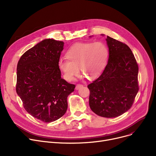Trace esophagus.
I'll list each match as a JSON object with an SVG mask.
<instances>
[{
	"instance_id": "1",
	"label": "esophagus",
	"mask_w": 156,
	"mask_h": 156,
	"mask_svg": "<svg viewBox=\"0 0 156 156\" xmlns=\"http://www.w3.org/2000/svg\"><path fill=\"white\" fill-rule=\"evenodd\" d=\"M83 87V85L82 84H77L76 85V90H78L79 89H80L81 87Z\"/></svg>"
}]
</instances>
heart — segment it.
I'll return each instance as SVG.
<instances>
[{
  "label": "heart",
  "instance_id": "1",
  "mask_svg": "<svg viewBox=\"0 0 156 156\" xmlns=\"http://www.w3.org/2000/svg\"><path fill=\"white\" fill-rule=\"evenodd\" d=\"M108 56L109 50L102 42L77 43L66 51L67 60H58V68L69 82L79 75L78 67L87 78H95L105 69Z\"/></svg>",
  "mask_w": 156,
  "mask_h": 156
}]
</instances>
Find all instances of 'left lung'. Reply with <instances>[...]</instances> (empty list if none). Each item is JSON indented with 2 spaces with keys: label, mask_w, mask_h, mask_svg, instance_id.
Segmentation results:
<instances>
[{
  "label": "left lung",
  "mask_w": 156,
  "mask_h": 156,
  "mask_svg": "<svg viewBox=\"0 0 156 156\" xmlns=\"http://www.w3.org/2000/svg\"><path fill=\"white\" fill-rule=\"evenodd\" d=\"M108 62L102 74L87 87L89 106L98 115L114 118L130 109L139 90L138 66L127 44L107 36Z\"/></svg>",
  "instance_id": "1"
}]
</instances>
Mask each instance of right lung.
<instances>
[{
    "label": "right lung",
    "instance_id": "add662e5",
    "mask_svg": "<svg viewBox=\"0 0 156 156\" xmlns=\"http://www.w3.org/2000/svg\"><path fill=\"white\" fill-rule=\"evenodd\" d=\"M63 47V41L43 40L25 51L17 64L16 90L25 110L46 123L66 113L67 96L75 88L61 78L58 68Z\"/></svg>",
    "mask_w": 156,
    "mask_h": 156
}]
</instances>
